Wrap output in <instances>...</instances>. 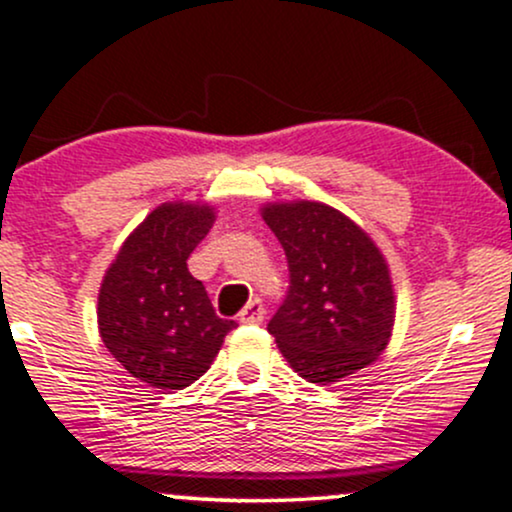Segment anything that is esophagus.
<instances>
[{
	"mask_svg": "<svg viewBox=\"0 0 512 512\" xmlns=\"http://www.w3.org/2000/svg\"><path fill=\"white\" fill-rule=\"evenodd\" d=\"M238 320H240V323H245V325L262 323V320H265V303H262L260 299H250L243 311H240Z\"/></svg>",
	"mask_w": 512,
	"mask_h": 512,
	"instance_id": "obj_1",
	"label": "esophagus"
}]
</instances>
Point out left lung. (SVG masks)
I'll return each mask as SVG.
<instances>
[{
	"label": "left lung",
	"instance_id": "left-lung-1",
	"mask_svg": "<svg viewBox=\"0 0 512 512\" xmlns=\"http://www.w3.org/2000/svg\"><path fill=\"white\" fill-rule=\"evenodd\" d=\"M289 262V294L267 330L294 372L333 384L369 367L391 340L389 265L352 218L320 201L262 206Z\"/></svg>",
	"mask_w": 512,
	"mask_h": 512
}]
</instances>
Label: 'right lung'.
I'll return each mask as SVG.
<instances>
[{"label":"right lung","mask_w":512,"mask_h":512,"mask_svg":"<svg viewBox=\"0 0 512 512\" xmlns=\"http://www.w3.org/2000/svg\"><path fill=\"white\" fill-rule=\"evenodd\" d=\"M213 221L209 204H160L128 235L101 279V340L128 374L153 389L194 384L235 328V320L216 316L204 284L187 269Z\"/></svg>","instance_id":"add662e5"}]
</instances>
